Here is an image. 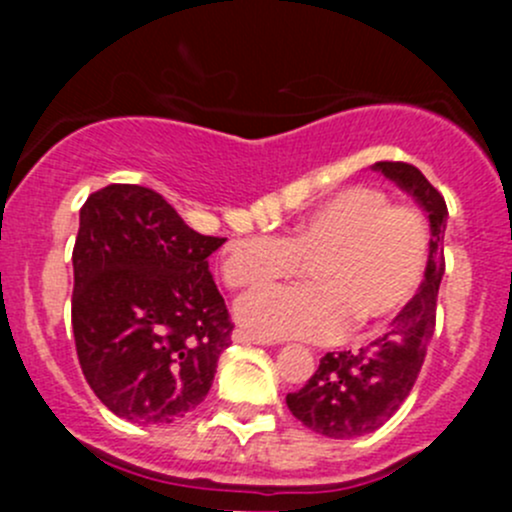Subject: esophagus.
<instances>
[{"label": "esophagus", "mask_w": 512, "mask_h": 512, "mask_svg": "<svg viewBox=\"0 0 512 512\" xmlns=\"http://www.w3.org/2000/svg\"><path fill=\"white\" fill-rule=\"evenodd\" d=\"M232 342L235 344H262V347H270V339H262L257 337V334H250V332H242V329H235L232 332Z\"/></svg>", "instance_id": "1"}]
</instances>
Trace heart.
I'll return each instance as SVG.
<instances>
[{
	"label": "heart",
	"instance_id": "1",
	"mask_svg": "<svg viewBox=\"0 0 512 512\" xmlns=\"http://www.w3.org/2000/svg\"><path fill=\"white\" fill-rule=\"evenodd\" d=\"M309 262V287L265 289L237 302V322L262 339L327 342L366 337L394 322L428 265L426 223L414 208L389 205L381 190L347 188L304 215L289 235H252L225 250L232 289L270 285Z\"/></svg>",
	"mask_w": 512,
	"mask_h": 512
}]
</instances>
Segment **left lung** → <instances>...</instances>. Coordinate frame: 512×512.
<instances>
[{
	"label": "left lung",
	"instance_id": "left-lung-1",
	"mask_svg": "<svg viewBox=\"0 0 512 512\" xmlns=\"http://www.w3.org/2000/svg\"><path fill=\"white\" fill-rule=\"evenodd\" d=\"M371 170L414 198L426 215L431 240L426 277L414 302L391 322L389 332L359 352L349 349L324 354L312 379L299 391L287 394V406L297 421L319 436L342 441L366 436L384 426L411 394L436 327L438 287L446 270L443 235L448 208L443 195L428 183L421 170L409 163L381 160L371 165Z\"/></svg>",
	"mask_w": 512,
	"mask_h": 512
}]
</instances>
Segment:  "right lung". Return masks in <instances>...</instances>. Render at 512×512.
<instances>
[{"label": "right lung", "instance_id": "obj_1", "mask_svg": "<svg viewBox=\"0 0 512 512\" xmlns=\"http://www.w3.org/2000/svg\"><path fill=\"white\" fill-rule=\"evenodd\" d=\"M223 242L143 185H106L81 208L71 257L76 354L118 418L173 423L208 396L232 334L208 267Z\"/></svg>", "mask_w": 512, "mask_h": 512}]
</instances>
